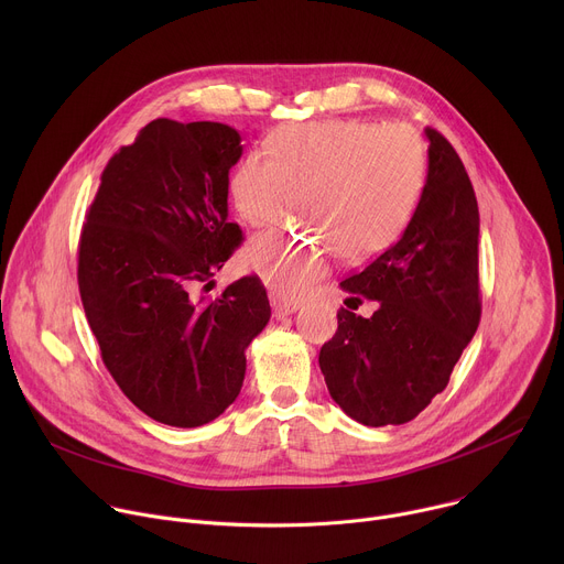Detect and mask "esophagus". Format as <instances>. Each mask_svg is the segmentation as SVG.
Masks as SVG:
<instances>
[{"mask_svg":"<svg viewBox=\"0 0 564 564\" xmlns=\"http://www.w3.org/2000/svg\"><path fill=\"white\" fill-rule=\"evenodd\" d=\"M301 307L299 301H288V299H279V296H272V310H274V316H288L292 312H296Z\"/></svg>","mask_w":564,"mask_h":564,"instance_id":"34e87169","label":"esophagus"}]
</instances>
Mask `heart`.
I'll return each instance as SVG.
<instances>
[{"label":"heart","mask_w":564,"mask_h":564,"mask_svg":"<svg viewBox=\"0 0 564 564\" xmlns=\"http://www.w3.org/2000/svg\"><path fill=\"white\" fill-rule=\"evenodd\" d=\"M268 151L236 165L229 194L252 227L276 225L292 207L310 225L270 231L248 246L254 272L283 296L305 294L337 252L348 263L388 250L415 214L426 181V147L406 124L324 120L281 127Z\"/></svg>","instance_id":"obj_1"}]
</instances>
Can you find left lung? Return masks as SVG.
<instances>
[{"label": "left lung", "instance_id": "left-lung-1", "mask_svg": "<svg viewBox=\"0 0 564 564\" xmlns=\"http://www.w3.org/2000/svg\"><path fill=\"white\" fill-rule=\"evenodd\" d=\"M420 205L394 246L341 281L350 299H372L364 318L346 307L318 352L333 399L364 426L406 424L442 392L479 314V212L453 144L435 129Z\"/></svg>", "mask_w": 564, "mask_h": 564}]
</instances>
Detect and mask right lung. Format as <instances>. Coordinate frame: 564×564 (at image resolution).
I'll return each mask as SVG.
<instances>
[{
	"mask_svg": "<svg viewBox=\"0 0 564 564\" xmlns=\"http://www.w3.org/2000/svg\"><path fill=\"white\" fill-rule=\"evenodd\" d=\"M240 153L227 124L151 120L111 155L79 234L77 285L102 361L167 426H203L231 404L270 321L257 274L203 294L243 240L227 220Z\"/></svg>",
	"mask_w": 564,
	"mask_h": 564,
	"instance_id": "add662e5",
	"label": "right lung"
}]
</instances>
